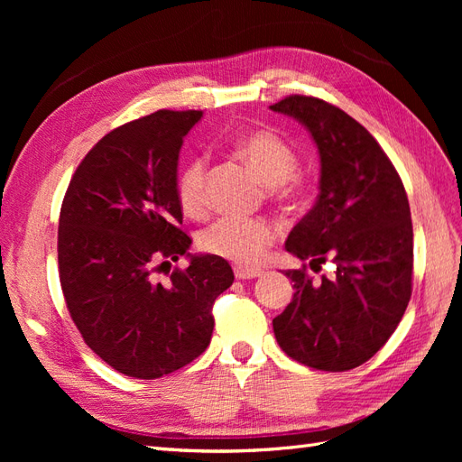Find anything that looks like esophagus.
Wrapping results in <instances>:
<instances>
[{"instance_id":"obj_1","label":"esophagus","mask_w":462,"mask_h":462,"mask_svg":"<svg viewBox=\"0 0 462 462\" xmlns=\"http://www.w3.org/2000/svg\"><path fill=\"white\" fill-rule=\"evenodd\" d=\"M263 272L254 268H243V265H235V277L236 279H254L260 277Z\"/></svg>"}]
</instances>
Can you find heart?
I'll return each mask as SVG.
<instances>
[{
  "mask_svg": "<svg viewBox=\"0 0 462 462\" xmlns=\"http://www.w3.org/2000/svg\"><path fill=\"white\" fill-rule=\"evenodd\" d=\"M235 150L253 165V170L275 197H287L291 180L299 167L292 146L272 131H253L235 143ZM177 199L190 216H199L206 204V160L192 158L179 175ZM277 229L270 219L248 216H223L199 235V245L208 254L241 265L258 263L273 245Z\"/></svg>",
  "mask_w": 462,
  "mask_h": 462,
  "instance_id": "b5f03b06",
  "label": "heart"
}]
</instances>
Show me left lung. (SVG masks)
Listing matches in <instances>:
<instances>
[{
    "label": "left lung",
    "instance_id": "obj_1",
    "mask_svg": "<svg viewBox=\"0 0 462 462\" xmlns=\"http://www.w3.org/2000/svg\"><path fill=\"white\" fill-rule=\"evenodd\" d=\"M297 119L319 153V194L287 236V253L309 260L312 282L287 270L295 295L273 319L279 346L316 370L365 365L399 326L412 292V221L402 180L358 121L319 97L289 96L270 106Z\"/></svg>",
    "mask_w": 462,
    "mask_h": 462
}]
</instances>
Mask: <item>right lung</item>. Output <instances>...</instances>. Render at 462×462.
<instances>
[{
  "instance_id": "obj_1",
  "label": "right lung",
  "mask_w": 462,
  "mask_h": 462,
  "mask_svg": "<svg viewBox=\"0 0 462 462\" xmlns=\"http://www.w3.org/2000/svg\"><path fill=\"white\" fill-rule=\"evenodd\" d=\"M202 111L160 109L107 133L80 162L60 214V282L82 339L111 368L156 380L187 366L212 339L214 300L231 265L190 254L180 231L177 165ZM191 262L165 284L158 267Z\"/></svg>"
}]
</instances>
